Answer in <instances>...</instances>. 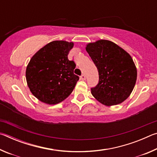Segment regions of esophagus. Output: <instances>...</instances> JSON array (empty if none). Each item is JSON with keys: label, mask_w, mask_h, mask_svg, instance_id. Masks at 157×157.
Segmentation results:
<instances>
[{"label": "esophagus", "mask_w": 157, "mask_h": 157, "mask_svg": "<svg viewBox=\"0 0 157 157\" xmlns=\"http://www.w3.org/2000/svg\"><path fill=\"white\" fill-rule=\"evenodd\" d=\"M80 79H82V80H85V79H86V76H85L84 74L83 75H82L80 76Z\"/></svg>", "instance_id": "obj_1"}]
</instances>
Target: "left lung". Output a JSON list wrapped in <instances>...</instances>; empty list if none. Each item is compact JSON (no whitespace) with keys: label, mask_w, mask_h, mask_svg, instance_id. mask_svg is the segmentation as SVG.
<instances>
[{"label":"left lung","mask_w":157,"mask_h":157,"mask_svg":"<svg viewBox=\"0 0 157 157\" xmlns=\"http://www.w3.org/2000/svg\"><path fill=\"white\" fill-rule=\"evenodd\" d=\"M98 68L99 82L91 88V94L106 106L121 104L132 92L137 70L128 52L113 42L101 39L86 46Z\"/></svg>","instance_id":"1"}]
</instances>
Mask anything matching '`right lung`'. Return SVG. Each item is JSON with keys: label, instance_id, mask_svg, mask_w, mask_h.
Instances as JSON below:
<instances>
[{"label": "right lung", "instance_id": "right-lung-1", "mask_svg": "<svg viewBox=\"0 0 157 157\" xmlns=\"http://www.w3.org/2000/svg\"><path fill=\"white\" fill-rule=\"evenodd\" d=\"M73 42L53 41L38 50L26 68L25 77L30 91L48 105H56L73 91L79 77L74 74L75 63L68 59Z\"/></svg>", "mask_w": 157, "mask_h": 157}]
</instances>
